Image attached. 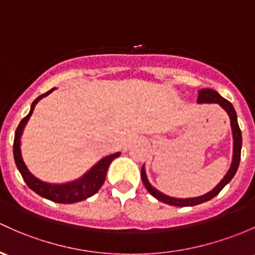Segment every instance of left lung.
Instances as JSON below:
<instances>
[{
  "label": "left lung",
  "mask_w": 255,
  "mask_h": 255,
  "mask_svg": "<svg viewBox=\"0 0 255 255\" xmlns=\"http://www.w3.org/2000/svg\"><path fill=\"white\" fill-rule=\"evenodd\" d=\"M197 103H199V105H202V103H216V105L220 106L221 108L226 112L227 116H229L230 124H231V130H232V137H234V154H232L231 166H230L229 171L226 172L224 179L221 180V181L219 182L212 191H209L208 193L203 194V196L193 197V198H175V197L166 196V194L161 193L160 191H158L157 188H154L152 185H150L148 181V177H147L144 165L142 166L141 177H142V181H143L144 187L147 188V191H148L154 198H157L158 201L163 202V203L169 204V205H175V207H193V205H198L201 203H204V202L210 201L212 198H214L216 194L220 192L227 183L231 181L232 177H234L235 174H236L238 165H240L241 148H242V133H241L240 127H238L237 114H236V111H235L234 106L212 89H202L201 91H198Z\"/></svg>",
  "instance_id": "1"
}]
</instances>
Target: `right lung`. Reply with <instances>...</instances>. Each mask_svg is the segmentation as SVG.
<instances>
[{
	"instance_id": "right-lung-1",
	"label": "right lung",
	"mask_w": 255,
	"mask_h": 255,
	"mask_svg": "<svg viewBox=\"0 0 255 255\" xmlns=\"http://www.w3.org/2000/svg\"><path fill=\"white\" fill-rule=\"evenodd\" d=\"M52 91H54V89L50 90V91L46 92V94L39 96V97L31 103L28 116L23 118V120L19 123L14 135L13 154H14V160L15 164H17L18 170L20 171L24 181H25L26 185L29 186V188H31L35 193L43 197V198L50 199L52 202H56V203H76V202H81L84 201V199H87L89 197L94 196L95 193L98 192V190L102 187L103 182H105L107 170H108L109 165H111L113 159L119 157L120 152H117L114 153V154H109L107 155V157L102 158V159L97 161L89 171L85 172L80 179L75 180V181H70L67 183H50L41 181L40 179L34 176V175L30 172L28 166L25 165V161L23 160V155H21L20 149V138L21 135H23L24 128H25L26 123L29 122L32 112H34L35 106L37 105V102H39L40 100H42L43 97L50 95Z\"/></svg>"
}]
</instances>
